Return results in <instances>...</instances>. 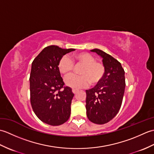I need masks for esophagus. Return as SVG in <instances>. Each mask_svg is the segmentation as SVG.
<instances>
[{"mask_svg": "<svg viewBox=\"0 0 154 154\" xmlns=\"http://www.w3.org/2000/svg\"><path fill=\"white\" fill-rule=\"evenodd\" d=\"M78 91L77 89H72V92H73L74 94H76L77 92Z\"/></svg>", "mask_w": 154, "mask_h": 154, "instance_id": "34e87169", "label": "esophagus"}]
</instances>
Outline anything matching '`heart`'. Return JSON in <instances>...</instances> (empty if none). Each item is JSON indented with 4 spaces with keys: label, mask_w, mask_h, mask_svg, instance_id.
I'll use <instances>...</instances> for the list:
<instances>
[{
    "label": "heart",
    "mask_w": 154,
    "mask_h": 154,
    "mask_svg": "<svg viewBox=\"0 0 154 154\" xmlns=\"http://www.w3.org/2000/svg\"><path fill=\"white\" fill-rule=\"evenodd\" d=\"M75 60L79 63L84 65L80 71L81 75L71 74L65 79V82L69 87L79 89L99 84L104 78L106 69L102 62L95 61L91 54L80 53L75 55ZM74 62L67 55L61 57L58 63L60 73L66 75L73 69Z\"/></svg>",
    "instance_id": "heart-1"
}]
</instances>
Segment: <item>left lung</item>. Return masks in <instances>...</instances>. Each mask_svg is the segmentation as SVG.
<instances>
[{
    "mask_svg": "<svg viewBox=\"0 0 154 154\" xmlns=\"http://www.w3.org/2000/svg\"><path fill=\"white\" fill-rule=\"evenodd\" d=\"M103 58L106 72L100 82L86 90V110L88 119L94 124H104L115 116L122 105L125 90V76L120 62L105 52L94 49Z\"/></svg>",
    "mask_w": 154,
    "mask_h": 154,
    "instance_id": "left-lung-1",
    "label": "left lung"
}]
</instances>
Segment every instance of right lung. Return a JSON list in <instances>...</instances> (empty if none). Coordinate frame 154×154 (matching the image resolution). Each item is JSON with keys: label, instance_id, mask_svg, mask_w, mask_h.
Returning a JSON list of instances; mask_svg holds the SVG:
<instances>
[{"label": "right lung", "instance_id": "add662e5", "mask_svg": "<svg viewBox=\"0 0 154 154\" xmlns=\"http://www.w3.org/2000/svg\"><path fill=\"white\" fill-rule=\"evenodd\" d=\"M74 50L50 45L32 63L30 90L32 109L39 119L51 126L61 125L69 119L74 94L70 87L65 86L58 63L63 55Z\"/></svg>", "mask_w": 154, "mask_h": 154}]
</instances>
